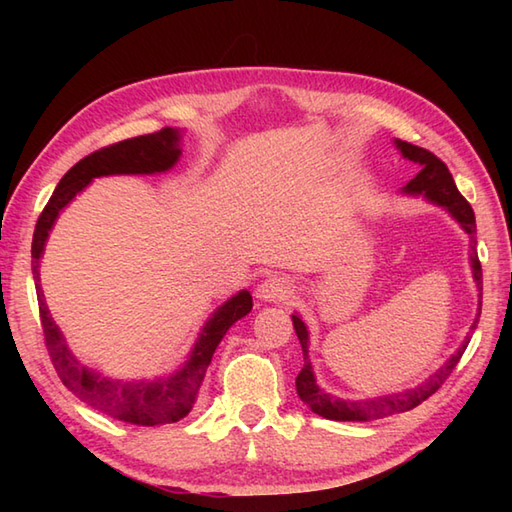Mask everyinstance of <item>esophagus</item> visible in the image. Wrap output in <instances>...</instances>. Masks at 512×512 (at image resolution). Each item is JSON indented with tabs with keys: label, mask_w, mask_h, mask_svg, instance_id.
Masks as SVG:
<instances>
[{
	"label": "esophagus",
	"mask_w": 512,
	"mask_h": 512,
	"mask_svg": "<svg viewBox=\"0 0 512 512\" xmlns=\"http://www.w3.org/2000/svg\"><path fill=\"white\" fill-rule=\"evenodd\" d=\"M255 297L259 301H284L290 297V281L284 277H268L257 286Z\"/></svg>",
	"instance_id": "1"
}]
</instances>
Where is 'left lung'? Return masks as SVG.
Segmentation results:
<instances>
[{
	"instance_id": "obj_1",
	"label": "left lung",
	"mask_w": 512,
	"mask_h": 512,
	"mask_svg": "<svg viewBox=\"0 0 512 512\" xmlns=\"http://www.w3.org/2000/svg\"><path fill=\"white\" fill-rule=\"evenodd\" d=\"M394 145L400 151L402 158L416 162V165L420 167L418 176L409 180L405 187L400 189V193L411 195V198H424L431 204L442 206V209L462 226V231L469 235V239H471L469 262H471L477 290H480V297H482V266H480V259H477V250H475L477 226H475V213L471 209V204L462 198V193L458 191V187H455L453 176L449 173L447 165H444L438 156H433L431 151L416 147L411 143H405V140H398V138L394 140ZM480 312H482V301H480V308H477V317L471 325V330L477 328ZM292 325H295V332L299 336V343L303 350V367L297 376V394L314 413H317V416H323L328 420H339V422L378 420V418H387V416H394V413H402V411L418 407L422 400H427L431 394H436V391L442 387V383L449 378L453 367L458 365V361L466 350V345H469V341H471V334H466V339L458 347V352H455L449 361L438 369L436 374H431L418 387L398 391V394H387V396H376V398H365V400H350V398H339L334 394H328V391H323L317 385V378H314V369H312L310 356H308L310 334H308L306 323L301 321L299 314H292Z\"/></svg>"
}]
</instances>
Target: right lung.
<instances>
[{
	"mask_svg": "<svg viewBox=\"0 0 512 512\" xmlns=\"http://www.w3.org/2000/svg\"><path fill=\"white\" fill-rule=\"evenodd\" d=\"M182 132L176 127H165L156 134L136 136L121 140L105 149L94 151L65 173L54 189L46 209L39 215V222L32 235V277H35L39 317L46 347L57 369L61 383L68 387L76 398L88 402L90 407L116 420H123L138 427H156L182 420L193 409L198 400V391L211 365L215 347L220 345L224 334L235 321L253 310V297L248 290H239L237 295L226 299L217 308L195 339L187 361L169 376L156 378H112L99 369H92L68 347L59 325L54 323L46 306V297L41 290L39 264L46 250L50 231L61 211L79 195L94 178L103 176H154L167 173L176 167L182 156Z\"/></svg>",
	"mask_w": 512,
	"mask_h": 512,
	"instance_id": "add662e5",
	"label": "right lung"
}]
</instances>
